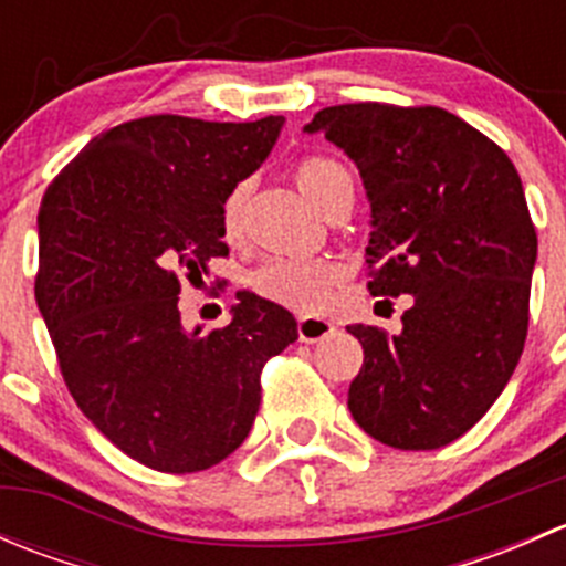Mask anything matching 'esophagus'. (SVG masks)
I'll use <instances>...</instances> for the list:
<instances>
[{
    "mask_svg": "<svg viewBox=\"0 0 566 566\" xmlns=\"http://www.w3.org/2000/svg\"><path fill=\"white\" fill-rule=\"evenodd\" d=\"M331 331H334V323H331V319L312 317V315L298 317V339L306 342V345H312V342H319L323 336H328Z\"/></svg>",
    "mask_w": 566,
    "mask_h": 566,
    "instance_id": "obj_1",
    "label": "esophagus"
}]
</instances>
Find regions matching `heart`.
I'll use <instances>...</instances> for the list:
<instances>
[{
  "instance_id": "b5f03b06",
  "label": "heart",
  "mask_w": 566,
  "mask_h": 566,
  "mask_svg": "<svg viewBox=\"0 0 566 566\" xmlns=\"http://www.w3.org/2000/svg\"><path fill=\"white\" fill-rule=\"evenodd\" d=\"M295 182L301 191L323 210L325 216L342 202H353V175L336 158L312 153L295 164ZM249 205V182H238L221 202V235L227 241H238L243 235ZM342 265L331 256H312V260H271L251 273V290L260 298L273 301L295 312H317L334 295L342 282Z\"/></svg>"
}]
</instances>
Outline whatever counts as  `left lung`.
Listing matches in <instances>:
<instances>
[{
	"label": "left lung",
	"mask_w": 566,
	"mask_h": 566,
	"mask_svg": "<svg viewBox=\"0 0 566 566\" xmlns=\"http://www.w3.org/2000/svg\"><path fill=\"white\" fill-rule=\"evenodd\" d=\"M306 130H323L364 177L369 293L413 295L402 334L347 325L364 347L347 408L386 447H447L488 413L526 345L536 230L521 175L438 106H328Z\"/></svg>",
	"instance_id": "8db88e82"
}]
</instances>
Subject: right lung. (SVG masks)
I'll use <instances>...</instances> for the list:
<instances>
[{"label": "right lung", "instance_id": "1", "mask_svg": "<svg viewBox=\"0 0 566 566\" xmlns=\"http://www.w3.org/2000/svg\"><path fill=\"white\" fill-rule=\"evenodd\" d=\"M282 125L273 114L130 119L95 136L40 202L35 298L67 391L153 471H205L235 452L260 410L262 367L298 339L287 310L251 293L208 334L182 328L177 310L182 282L230 254L221 202Z\"/></svg>", "mask_w": 566, "mask_h": 566}]
</instances>
